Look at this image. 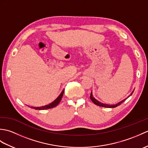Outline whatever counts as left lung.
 <instances>
[{
	"instance_id": "left-lung-1",
	"label": "left lung",
	"mask_w": 148,
	"mask_h": 148,
	"mask_svg": "<svg viewBox=\"0 0 148 148\" xmlns=\"http://www.w3.org/2000/svg\"><path fill=\"white\" fill-rule=\"evenodd\" d=\"M133 92H134V91L132 92L131 93V94L130 95H130H132V94L133 93ZM130 96H128V97H129ZM127 99H128V98H127ZM127 99H124V100H121V102H118V103H116V104H113V105H109V104H106V103H102V102H99V100H96L95 98H94L93 97V95H92V92L91 93V95H90V99L92 100V101L95 103V105H97V106H101V107H104V108H116V107H117V106H119V105H121V103L123 102L125 100H126Z\"/></svg>"
}]
</instances>
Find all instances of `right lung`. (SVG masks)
<instances>
[{
	"label": "right lung",
	"mask_w": 148,
	"mask_h": 148,
	"mask_svg": "<svg viewBox=\"0 0 148 148\" xmlns=\"http://www.w3.org/2000/svg\"><path fill=\"white\" fill-rule=\"evenodd\" d=\"M64 90L62 91V93H60V95L56 98V100H55L54 101L51 102V103H49L48 105L42 106V107H31V108H33L34 109H37V110H45V109H48L55 108V107L57 106L60 103V100L63 97V95H64Z\"/></svg>",
	"instance_id": "1"
}]
</instances>
